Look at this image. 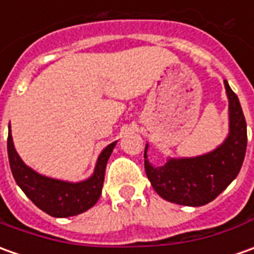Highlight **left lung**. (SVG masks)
Wrapping results in <instances>:
<instances>
[{"label": "left lung", "mask_w": 254, "mask_h": 254, "mask_svg": "<svg viewBox=\"0 0 254 254\" xmlns=\"http://www.w3.org/2000/svg\"><path fill=\"white\" fill-rule=\"evenodd\" d=\"M229 103V133L213 151L189 158H170L161 167L147 160L144 149V170L151 186L163 199L182 206L199 207L213 201L238 177L242 167L248 132L239 98L224 80Z\"/></svg>", "instance_id": "left-lung-1"}]
</instances>
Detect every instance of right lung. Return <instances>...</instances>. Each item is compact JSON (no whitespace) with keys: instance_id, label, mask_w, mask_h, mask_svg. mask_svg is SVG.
<instances>
[{"instance_id":"add662e5","label":"right lung","mask_w":254,"mask_h":254,"mask_svg":"<svg viewBox=\"0 0 254 254\" xmlns=\"http://www.w3.org/2000/svg\"><path fill=\"white\" fill-rule=\"evenodd\" d=\"M115 144L117 141L108 144L101 151L93 175L86 181L76 184L44 177L27 167L15 150L11 127L8 132V158L12 175L26 196L48 215L65 218L84 213L97 203L104 184L107 161L111 156Z\"/></svg>"}]
</instances>
